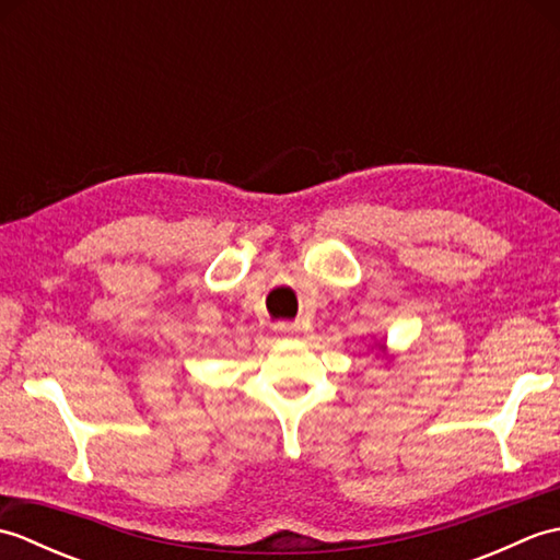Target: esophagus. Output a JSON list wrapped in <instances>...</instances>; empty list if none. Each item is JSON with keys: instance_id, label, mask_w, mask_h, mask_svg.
Returning a JSON list of instances; mask_svg holds the SVG:
<instances>
[{"instance_id": "1", "label": "esophagus", "mask_w": 560, "mask_h": 560, "mask_svg": "<svg viewBox=\"0 0 560 560\" xmlns=\"http://www.w3.org/2000/svg\"><path fill=\"white\" fill-rule=\"evenodd\" d=\"M273 329H277V335L287 337V339L299 335V325H295V323H279V325H273Z\"/></svg>"}]
</instances>
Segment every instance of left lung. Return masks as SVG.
Instances as JSON below:
<instances>
[{
    "label": "left lung",
    "mask_w": 560,
    "mask_h": 560,
    "mask_svg": "<svg viewBox=\"0 0 560 560\" xmlns=\"http://www.w3.org/2000/svg\"><path fill=\"white\" fill-rule=\"evenodd\" d=\"M380 351H385V343H383V347H380Z\"/></svg>",
    "instance_id": "obj_1"
}]
</instances>
